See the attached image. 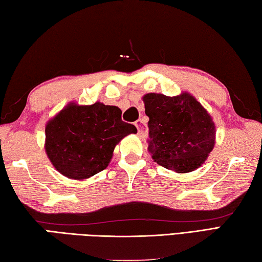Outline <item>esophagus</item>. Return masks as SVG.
<instances>
[{"label":"esophagus","mask_w":262,"mask_h":262,"mask_svg":"<svg viewBox=\"0 0 262 262\" xmlns=\"http://www.w3.org/2000/svg\"><path fill=\"white\" fill-rule=\"evenodd\" d=\"M135 126H136V128H137V134H139V136L140 137H145V135H146V133H145V130H144V126H143V121L142 120H137L136 122H135Z\"/></svg>","instance_id":"34e87169"}]
</instances>
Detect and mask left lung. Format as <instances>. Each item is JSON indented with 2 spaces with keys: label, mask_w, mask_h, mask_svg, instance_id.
<instances>
[{
  "label": "left lung",
  "mask_w": 262,
  "mask_h": 262,
  "mask_svg": "<svg viewBox=\"0 0 262 262\" xmlns=\"http://www.w3.org/2000/svg\"><path fill=\"white\" fill-rule=\"evenodd\" d=\"M142 99L152 159L177 173L201 167L215 145V123L206 108L188 92L172 97L150 93Z\"/></svg>",
  "instance_id": "1"
}]
</instances>
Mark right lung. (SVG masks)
Returning a JSON list of instances; mask_svg holds the SVG:
<instances>
[{"label":"right lung","instance_id":"1","mask_svg":"<svg viewBox=\"0 0 262 262\" xmlns=\"http://www.w3.org/2000/svg\"><path fill=\"white\" fill-rule=\"evenodd\" d=\"M136 132L121 120L118 106L70 102L47 122L45 150L61 175L83 181L105 169L116 145Z\"/></svg>","mask_w":262,"mask_h":262}]
</instances>
